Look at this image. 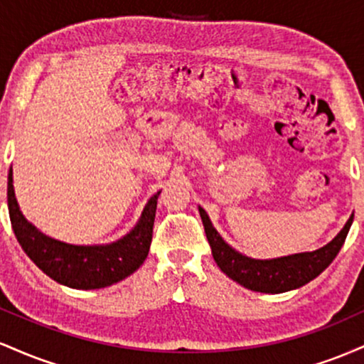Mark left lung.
Masks as SVG:
<instances>
[{"mask_svg": "<svg viewBox=\"0 0 364 364\" xmlns=\"http://www.w3.org/2000/svg\"><path fill=\"white\" fill-rule=\"evenodd\" d=\"M198 212L217 267L229 279L241 284L246 289L269 292V294L298 289V287L318 277L341 252L354 219V215H350L339 235L315 252L294 253L287 255V257L270 258V260H258V258L246 257V255L236 252L231 245L225 243L223 236L212 225L207 212L202 207H198Z\"/></svg>", "mask_w": 364, "mask_h": 364, "instance_id": "obj_1", "label": "left lung"}]
</instances>
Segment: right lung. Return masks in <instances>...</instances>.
<instances>
[{"instance_id": "add662e5", "label": "right lung", "mask_w": 364, "mask_h": 364, "mask_svg": "<svg viewBox=\"0 0 364 364\" xmlns=\"http://www.w3.org/2000/svg\"><path fill=\"white\" fill-rule=\"evenodd\" d=\"M159 195L161 191L150 196L139 223L119 240L107 245H70L46 236L25 219L15 196L14 169L8 173V210L20 246L46 275L73 289L112 286L139 269L149 255Z\"/></svg>"}]
</instances>
